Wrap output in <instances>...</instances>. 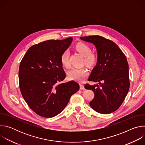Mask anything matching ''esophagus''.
Wrapping results in <instances>:
<instances>
[{
    "label": "esophagus",
    "instance_id": "esophagus-1",
    "mask_svg": "<svg viewBox=\"0 0 145 145\" xmlns=\"http://www.w3.org/2000/svg\"><path fill=\"white\" fill-rule=\"evenodd\" d=\"M80 89L81 90H84V89H85V88H84V86L83 84H80Z\"/></svg>",
    "mask_w": 145,
    "mask_h": 145
}]
</instances>
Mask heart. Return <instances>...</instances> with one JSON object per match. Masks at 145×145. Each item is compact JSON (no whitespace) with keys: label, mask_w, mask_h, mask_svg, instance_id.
Instances as JSON below:
<instances>
[{"label":"heart","mask_w":145,"mask_h":145,"mask_svg":"<svg viewBox=\"0 0 145 145\" xmlns=\"http://www.w3.org/2000/svg\"><path fill=\"white\" fill-rule=\"evenodd\" d=\"M75 48L80 54L84 57L83 63L87 67H91L96 64L97 57L95 54L91 53V48L87 44L84 43H78L76 45ZM60 59L62 64L65 67H69V52L68 50H64L61 54ZM88 74V70L85 68H73L68 73V77L71 80H75L78 82L83 81L87 77Z\"/></svg>","instance_id":"1"}]
</instances>
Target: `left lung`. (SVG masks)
Wrapping results in <instances>:
<instances>
[{"mask_svg":"<svg viewBox=\"0 0 145 145\" xmlns=\"http://www.w3.org/2000/svg\"><path fill=\"white\" fill-rule=\"evenodd\" d=\"M92 43L97 52V64L88 78L99 84L85 85L93 91L95 96L89 105L95 111L108 114L117 110L126 97L129 88V71L127 58L113 41L100 35L80 37Z\"/></svg>","mask_w":145,"mask_h":145,"instance_id":"left-lung-1","label":"left lung"}]
</instances>
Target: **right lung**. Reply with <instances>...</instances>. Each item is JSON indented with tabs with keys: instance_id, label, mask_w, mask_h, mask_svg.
Here are the masks:
<instances>
[{
	"instance_id": "add662e5",
	"label": "right lung",
	"mask_w": 145,
	"mask_h": 145,
	"mask_svg": "<svg viewBox=\"0 0 145 145\" xmlns=\"http://www.w3.org/2000/svg\"><path fill=\"white\" fill-rule=\"evenodd\" d=\"M73 39L48 40L31 46L19 65V82L22 95L29 107L44 118L63 111L71 96L80 88L72 80L62 83L66 74L60 57Z\"/></svg>"
}]
</instances>
